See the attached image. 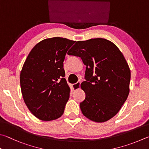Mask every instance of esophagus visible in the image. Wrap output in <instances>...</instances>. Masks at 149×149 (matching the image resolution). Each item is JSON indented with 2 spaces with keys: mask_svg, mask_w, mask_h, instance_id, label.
Segmentation results:
<instances>
[{
  "mask_svg": "<svg viewBox=\"0 0 149 149\" xmlns=\"http://www.w3.org/2000/svg\"><path fill=\"white\" fill-rule=\"evenodd\" d=\"M72 86H73V88H74V90H79L81 87V82L78 81L76 83L73 84Z\"/></svg>",
  "mask_w": 149,
  "mask_h": 149,
  "instance_id": "1",
  "label": "esophagus"
}]
</instances>
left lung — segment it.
Listing matches in <instances>:
<instances>
[{"instance_id":"obj_1","label":"left lung","mask_w":149,"mask_h":149,"mask_svg":"<svg viewBox=\"0 0 149 149\" xmlns=\"http://www.w3.org/2000/svg\"><path fill=\"white\" fill-rule=\"evenodd\" d=\"M68 54L86 65V81L81 84L86 95L79 105L83 114L96 123L111 119L130 92V70L123 53L111 41L94 38L77 42Z\"/></svg>"}]
</instances>
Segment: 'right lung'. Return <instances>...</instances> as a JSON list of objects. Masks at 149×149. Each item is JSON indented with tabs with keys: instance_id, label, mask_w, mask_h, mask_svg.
<instances>
[{
	"instance_id": "obj_1",
	"label": "right lung",
	"mask_w": 149,
	"mask_h": 149,
	"mask_svg": "<svg viewBox=\"0 0 149 149\" xmlns=\"http://www.w3.org/2000/svg\"><path fill=\"white\" fill-rule=\"evenodd\" d=\"M75 41L60 37L42 40L32 48L20 74L24 102L35 117L52 120L63 114L70 88L63 62Z\"/></svg>"
}]
</instances>
